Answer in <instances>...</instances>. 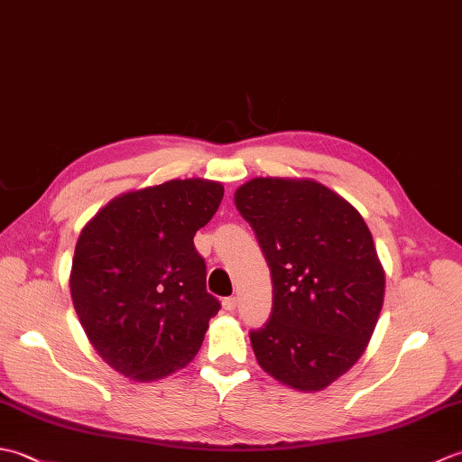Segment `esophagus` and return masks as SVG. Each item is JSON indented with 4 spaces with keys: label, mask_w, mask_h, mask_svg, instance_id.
<instances>
[{
    "label": "esophagus",
    "mask_w": 462,
    "mask_h": 462,
    "mask_svg": "<svg viewBox=\"0 0 462 462\" xmlns=\"http://www.w3.org/2000/svg\"><path fill=\"white\" fill-rule=\"evenodd\" d=\"M222 306H224V310H226V311H234V310H236V306H238V300L234 298V296H230V298H224Z\"/></svg>",
    "instance_id": "esophagus-1"
}]
</instances>
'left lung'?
Masks as SVG:
<instances>
[{"instance_id": "8db88e82", "label": "left lung", "mask_w": 462, "mask_h": 462, "mask_svg": "<svg viewBox=\"0 0 462 462\" xmlns=\"http://www.w3.org/2000/svg\"><path fill=\"white\" fill-rule=\"evenodd\" d=\"M272 273V313L250 331L260 367L283 385L321 391L377 326L385 272L365 220L310 179H254L234 194Z\"/></svg>"}]
</instances>
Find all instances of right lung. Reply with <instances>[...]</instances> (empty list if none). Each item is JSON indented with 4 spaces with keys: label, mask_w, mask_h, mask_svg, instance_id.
I'll return each mask as SVG.
<instances>
[{
    "label": "right lung",
    "mask_w": 462,
    "mask_h": 462,
    "mask_svg": "<svg viewBox=\"0 0 462 462\" xmlns=\"http://www.w3.org/2000/svg\"><path fill=\"white\" fill-rule=\"evenodd\" d=\"M224 186L169 180L116 196L75 246L71 298L95 351L125 377L152 381L199 353L220 301L206 291L194 234L218 210Z\"/></svg>",
    "instance_id": "obj_1"
}]
</instances>
